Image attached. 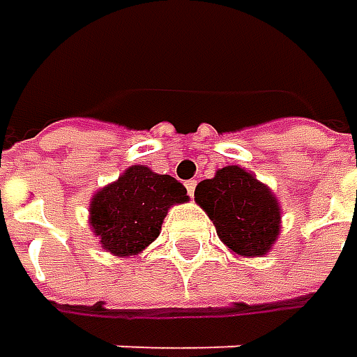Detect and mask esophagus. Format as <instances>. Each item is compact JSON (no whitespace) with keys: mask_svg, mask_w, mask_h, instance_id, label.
Listing matches in <instances>:
<instances>
[{"mask_svg":"<svg viewBox=\"0 0 357 357\" xmlns=\"http://www.w3.org/2000/svg\"><path fill=\"white\" fill-rule=\"evenodd\" d=\"M195 188H197V181H186V190H188V197L195 195Z\"/></svg>","mask_w":357,"mask_h":357,"instance_id":"1","label":"esophagus"}]
</instances>
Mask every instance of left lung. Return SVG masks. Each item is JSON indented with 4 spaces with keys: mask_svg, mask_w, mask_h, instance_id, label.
<instances>
[{
    "mask_svg": "<svg viewBox=\"0 0 357 357\" xmlns=\"http://www.w3.org/2000/svg\"><path fill=\"white\" fill-rule=\"evenodd\" d=\"M195 200L230 252L258 258L274 248L282 228V206L272 188L256 174L228 165L213 178L200 181Z\"/></svg>",
    "mask_w": 357,
    "mask_h": 357,
    "instance_id": "8db88e82",
    "label": "left lung"
}]
</instances>
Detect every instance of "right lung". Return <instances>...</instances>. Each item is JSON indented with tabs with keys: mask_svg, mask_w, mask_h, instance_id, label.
<instances>
[{
	"mask_svg": "<svg viewBox=\"0 0 357 357\" xmlns=\"http://www.w3.org/2000/svg\"><path fill=\"white\" fill-rule=\"evenodd\" d=\"M186 200V188L171 174L132 165L93 195L89 227L105 252L137 256L157 240L169 208Z\"/></svg>",
	"mask_w": 357,
	"mask_h": 357,
	"instance_id": "right-lung-1",
	"label": "right lung"
}]
</instances>
